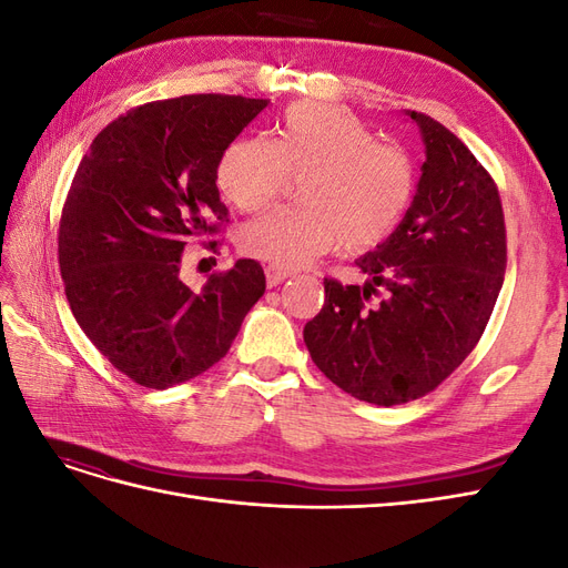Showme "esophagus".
<instances>
[{"label":"esophagus","mask_w":568,"mask_h":568,"mask_svg":"<svg viewBox=\"0 0 568 568\" xmlns=\"http://www.w3.org/2000/svg\"><path fill=\"white\" fill-rule=\"evenodd\" d=\"M291 277L288 270H282V267H274V265H267L265 267V280H267V286H277L282 284L284 280Z\"/></svg>","instance_id":"esophagus-1"}]
</instances>
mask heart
Here are the masks:
<instances>
[{
	"label": "heart",
	"instance_id": "b5f03b06",
	"mask_svg": "<svg viewBox=\"0 0 568 568\" xmlns=\"http://www.w3.org/2000/svg\"><path fill=\"white\" fill-rule=\"evenodd\" d=\"M288 175H305L303 205L272 211L239 234L246 255L282 270L311 265L341 244L348 251L382 244L415 194V165L400 146L376 142L348 109L315 101L291 109L274 142L242 136L217 165L220 189L246 213L277 199Z\"/></svg>",
	"mask_w": 568,
	"mask_h": 568
}]
</instances>
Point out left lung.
<instances>
[{
  "mask_svg": "<svg viewBox=\"0 0 568 568\" xmlns=\"http://www.w3.org/2000/svg\"><path fill=\"white\" fill-rule=\"evenodd\" d=\"M426 146L400 225L355 265L363 286L324 280L305 324L313 363L353 398L403 405L432 393L484 334L507 267L500 194L488 170L432 115L407 111ZM385 288L379 306L368 298Z\"/></svg>",
  "mask_w": 568,
  "mask_h": 568,
  "instance_id": "1",
  "label": "left lung"
}]
</instances>
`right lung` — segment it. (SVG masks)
<instances>
[{
	"instance_id": "add662e5",
	"label": "right lung",
	"mask_w": 568,
	"mask_h": 568,
	"mask_svg": "<svg viewBox=\"0 0 568 568\" xmlns=\"http://www.w3.org/2000/svg\"><path fill=\"white\" fill-rule=\"evenodd\" d=\"M267 104L230 94L151 101L101 130L75 170L59 225L65 298L134 384L163 390L211 369L265 294L251 257L201 291L180 280V263L189 239L227 220L217 165Z\"/></svg>"
}]
</instances>
